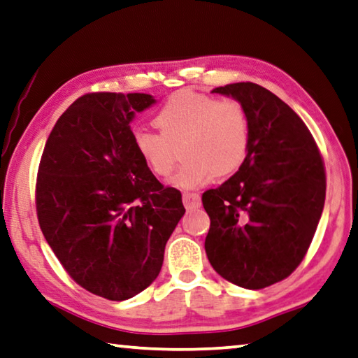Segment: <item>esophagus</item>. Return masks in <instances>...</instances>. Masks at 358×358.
<instances>
[{"label": "esophagus", "mask_w": 358, "mask_h": 358, "mask_svg": "<svg viewBox=\"0 0 358 358\" xmlns=\"http://www.w3.org/2000/svg\"><path fill=\"white\" fill-rule=\"evenodd\" d=\"M183 203L186 208H199L201 203V199L196 192H185L183 194Z\"/></svg>", "instance_id": "esophagus-1"}]
</instances>
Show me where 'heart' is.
<instances>
[{
  "instance_id": "obj_1",
  "label": "heart",
  "mask_w": 358,
  "mask_h": 358,
  "mask_svg": "<svg viewBox=\"0 0 358 358\" xmlns=\"http://www.w3.org/2000/svg\"><path fill=\"white\" fill-rule=\"evenodd\" d=\"M155 123L161 133L147 128L133 131V145L153 175L167 177L181 157L172 183L185 189L206 185L213 175L236 172L250 145V120L241 101L181 90L169 96Z\"/></svg>"
}]
</instances>
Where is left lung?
I'll list each match as a JSON object with an SVG mask.
<instances>
[{"label":"left lung","mask_w":358,"mask_h":358,"mask_svg":"<svg viewBox=\"0 0 358 358\" xmlns=\"http://www.w3.org/2000/svg\"><path fill=\"white\" fill-rule=\"evenodd\" d=\"M241 101L250 145L239 171L201 196L205 250L214 271L247 289L287 278L307 253L326 200V169L310 129L255 83L213 89Z\"/></svg>","instance_id":"left-lung-1"}]
</instances>
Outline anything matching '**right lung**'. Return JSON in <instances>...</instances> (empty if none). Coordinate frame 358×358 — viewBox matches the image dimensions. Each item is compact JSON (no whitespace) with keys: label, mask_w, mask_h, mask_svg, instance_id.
<instances>
[{"label":"right lung","mask_w":358,"mask_h":358,"mask_svg":"<svg viewBox=\"0 0 358 358\" xmlns=\"http://www.w3.org/2000/svg\"><path fill=\"white\" fill-rule=\"evenodd\" d=\"M153 103L148 94L80 96L57 119L38 164L45 239L80 287L109 301L150 287L185 214L181 192L162 186L133 145L129 123Z\"/></svg>","instance_id":"1"}]
</instances>
